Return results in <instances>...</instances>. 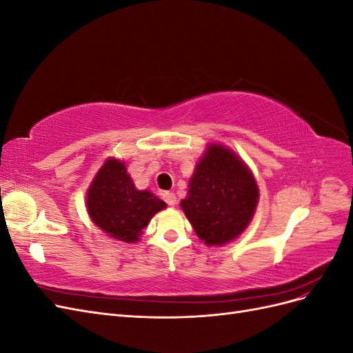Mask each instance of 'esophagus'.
<instances>
[{
    "label": "esophagus",
    "mask_w": 353,
    "mask_h": 353,
    "mask_svg": "<svg viewBox=\"0 0 353 353\" xmlns=\"http://www.w3.org/2000/svg\"><path fill=\"white\" fill-rule=\"evenodd\" d=\"M163 199H165V201L168 203L169 206H175L176 205V197H175L174 193H170V191H165Z\"/></svg>",
    "instance_id": "34e87169"
}]
</instances>
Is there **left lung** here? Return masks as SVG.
Returning <instances> with one entry per match:
<instances>
[{
    "label": "left lung",
    "mask_w": 353,
    "mask_h": 353,
    "mask_svg": "<svg viewBox=\"0 0 353 353\" xmlns=\"http://www.w3.org/2000/svg\"><path fill=\"white\" fill-rule=\"evenodd\" d=\"M258 200V184L243 160L227 147L209 144L181 208L200 240L222 245L248 228Z\"/></svg>",
    "instance_id": "8db88e82"
}]
</instances>
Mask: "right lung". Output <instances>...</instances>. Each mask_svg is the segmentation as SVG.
Instances as JSON below:
<instances>
[{
    "instance_id": "right-lung-1",
    "label": "right lung",
    "mask_w": 353,
    "mask_h": 353,
    "mask_svg": "<svg viewBox=\"0 0 353 353\" xmlns=\"http://www.w3.org/2000/svg\"><path fill=\"white\" fill-rule=\"evenodd\" d=\"M165 208L166 203L150 191L137 190L125 163L113 157L105 160L87 193L92 222L110 237L125 243L140 240L143 228Z\"/></svg>"
}]
</instances>
